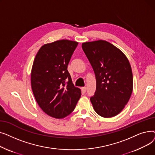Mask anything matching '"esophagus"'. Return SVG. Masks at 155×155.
<instances>
[{"label": "esophagus", "instance_id": "34e87169", "mask_svg": "<svg viewBox=\"0 0 155 155\" xmlns=\"http://www.w3.org/2000/svg\"><path fill=\"white\" fill-rule=\"evenodd\" d=\"M82 91H83L84 92H85L87 91V88H86L85 87H82Z\"/></svg>", "mask_w": 155, "mask_h": 155}]
</instances>
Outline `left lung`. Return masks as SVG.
Wrapping results in <instances>:
<instances>
[{
	"label": "left lung",
	"instance_id": "1",
	"mask_svg": "<svg viewBox=\"0 0 155 155\" xmlns=\"http://www.w3.org/2000/svg\"><path fill=\"white\" fill-rule=\"evenodd\" d=\"M82 49L96 78L91 98L95 111L103 117L116 116L123 110L133 89V73L126 56L104 40L83 43Z\"/></svg>",
	"mask_w": 155,
	"mask_h": 155
}]
</instances>
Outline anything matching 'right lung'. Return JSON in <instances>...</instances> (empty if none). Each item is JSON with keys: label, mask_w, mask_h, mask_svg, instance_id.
<instances>
[{"label": "right lung", "mask_w": 155, "mask_h": 155, "mask_svg": "<svg viewBox=\"0 0 155 155\" xmlns=\"http://www.w3.org/2000/svg\"><path fill=\"white\" fill-rule=\"evenodd\" d=\"M78 44L67 39L45 44L32 64L31 83L35 99L44 112L56 119L70 114L80 98L81 90L73 85L67 70Z\"/></svg>", "instance_id": "add662e5"}]
</instances>
